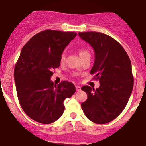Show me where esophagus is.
<instances>
[{"label":"esophagus","mask_w":146,"mask_h":146,"mask_svg":"<svg viewBox=\"0 0 146 146\" xmlns=\"http://www.w3.org/2000/svg\"><path fill=\"white\" fill-rule=\"evenodd\" d=\"M76 89L77 91H80V90H81V88L79 86H76Z\"/></svg>","instance_id":"34e87169"}]
</instances>
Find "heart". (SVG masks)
I'll list each match as a JSON object with an SVG mask.
<instances>
[{"label":"heart","mask_w":146,"mask_h":146,"mask_svg":"<svg viewBox=\"0 0 146 146\" xmlns=\"http://www.w3.org/2000/svg\"><path fill=\"white\" fill-rule=\"evenodd\" d=\"M79 53H80V57H83V56H86V55L90 54V53L88 52V50H86V49H80V51H79ZM66 59V53H63L61 54V56H60V62H63Z\"/></svg>","instance_id":"obj_1"}]
</instances>
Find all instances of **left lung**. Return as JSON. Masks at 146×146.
<instances>
[{
    "mask_svg": "<svg viewBox=\"0 0 146 146\" xmlns=\"http://www.w3.org/2000/svg\"><path fill=\"white\" fill-rule=\"evenodd\" d=\"M95 51L90 74L100 82L98 88H81L88 98L81 103L86 116L92 122L105 124L116 118L128 103L133 88L131 63L123 46L111 36L99 32H79Z\"/></svg>",
    "mask_w": 146,
    "mask_h": 146,
    "instance_id": "8db88e82",
    "label": "left lung"
}]
</instances>
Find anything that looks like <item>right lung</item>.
<instances>
[{
    "mask_svg": "<svg viewBox=\"0 0 146 146\" xmlns=\"http://www.w3.org/2000/svg\"><path fill=\"white\" fill-rule=\"evenodd\" d=\"M75 32L46 30L33 35L23 46L14 69L17 96L24 112L31 119L50 124L60 118L65 99L76 92L73 83L50 80L60 66L65 48L76 37Z\"/></svg>",
    "mask_w": 146,
    "mask_h": 146,
    "instance_id": "right-lung-1",
    "label": "right lung"
}]
</instances>
